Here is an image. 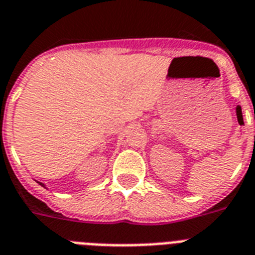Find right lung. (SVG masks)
Listing matches in <instances>:
<instances>
[{
	"mask_svg": "<svg viewBox=\"0 0 255 255\" xmlns=\"http://www.w3.org/2000/svg\"><path fill=\"white\" fill-rule=\"evenodd\" d=\"M39 183H40V182H39ZM40 185H41V186H43V187H44V185H43V183H40Z\"/></svg>",
	"mask_w": 255,
	"mask_h": 255,
	"instance_id": "add662e5",
	"label": "right lung"
}]
</instances>
